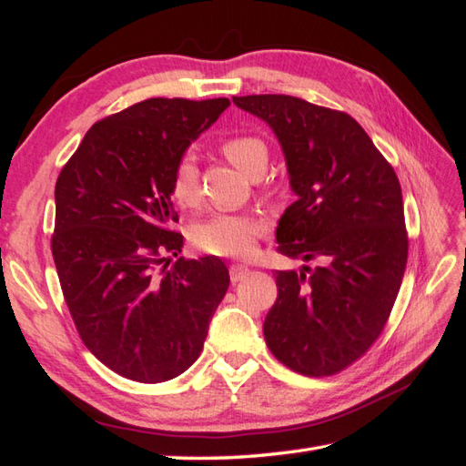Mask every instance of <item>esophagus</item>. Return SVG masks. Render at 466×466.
Returning <instances> with one entry per match:
<instances>
[{
    "label": "esophagus",
    "instance_id": "esophagus-1",
    "mask_svg": "<svg viewBox=\"0 0 466 466\" xmlns=\"http://www.w3.org/2000/svg\"><path fill=\"white\" fill-rule=\"evenodd\" d=\"M248 274H250L248 266H244V264H232V266H230V280H232V282H240V280H244Z\"/></svg>",
    "mask_w": 466,
    "mask_h": 466
}]
</instances>
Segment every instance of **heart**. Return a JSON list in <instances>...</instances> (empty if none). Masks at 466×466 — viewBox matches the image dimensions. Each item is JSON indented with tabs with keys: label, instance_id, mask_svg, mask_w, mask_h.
I'll use <instances>...</instances> for the list:
<instances>
[{
	"label": "heart",
	"instance_id": "heart-1",
	"mask_svg": "<svg viewBox=\"0 0 466 466\" xmlns=\"http://www.w3.org/2000/svg\"><path fill=\"white\" fill-rule=\"evenodd\" d=\"M220 147L228 160L248 176H260L268 164V146L258 136H230ZM170 192L174 202L182 208H194L200 202V176H198V166L192 156L180 157L174 166ZM260 234L262 224L256 218L242 214H214L194 226L192 240L198 248L208 254L244 258L254 250Z\"/></svg>",
	"mask_w": 466,
	"mask_h": 466
}]
</instances>
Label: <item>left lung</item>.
Returning <instances> with one entry per match:
<instances>
[{
  "instance_id": "left-lung-1",
  "label": "left lung",
  "mask_w": 466,
  "mask_h": 466,
  "mask_svg": "<svg viewBox=\"0 0 466 466\" xmlns=\"http://www.w3.org/2000/svg\"><path fill=\"white\" fill-rule=\"evenodd\" d=\"M232 100L282 147L296 202L276 228L280 254L316 260L276 270L266 344L294 372L336 374L379 339L400 290L409 238L399 177L349 114L280 94Z\"/></svg>"
}]
</instances>
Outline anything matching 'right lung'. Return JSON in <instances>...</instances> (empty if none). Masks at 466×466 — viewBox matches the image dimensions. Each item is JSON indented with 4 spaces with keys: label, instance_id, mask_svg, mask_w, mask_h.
<instances>
[{
    "label": "right lung",
    "instance_id": "1",
    "mask_svg": "<svg viewBox=\"0 0 466 466\" xmlns=\"http://www.w3.org/2000/svg\"><path fill=\"white\" fill-rule=\"evenodd\" d=\"M230 106L152 97L96 122L56 182L52 254L69 314L97 360L156 384L190 369L230 286L216 256L182 252L170 180Z\"/></svg>",
    "mask_w": 466,
    "mask_h": 466
}]
</instances>
